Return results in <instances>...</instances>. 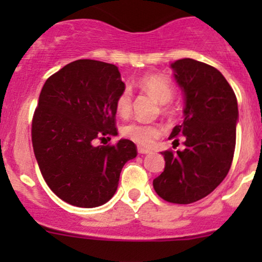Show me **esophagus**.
<instances>
[{
  "label": "esophagus",
  "mask_w": 262,
  "mask_h": 262,
  "mask_svg": "<svg viewBox=\"0 0 262 262\" xmlns=\"http://www.w3.org/2000/svg\"><path fill=\"white\" fill-rule=\"evenodd\" d=\"M138 153H141V155H147V153H150V150L144 147H138Z\"/></svg>",
  "instance_id": "obj_1"
}]
</instances>
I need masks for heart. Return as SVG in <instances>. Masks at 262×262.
<instances>
[{"label": "heart", "mask_w": 262, "mask_h": 262, "mask_svg": "<svg viewBox=\"0 0 262 262\" xmlns=\"http://www.w3.org/2000/svg\"><path fill=\"white\" fill-rule=\"evenodd\" d=\"M138 86L143 91L148 92L156 101L165 105L171 101L173 96V86L167 77L157 73H148L138 80ZM116 112L119 115L126 116L132 110V95L129 90H124L116 99ZM123 134L136 143L142 146H149L156 138L161 136L162 128L157 124L144 123L141 120H134L128 123L121 129Z\"/></svg>", "instance_id": "b5f03b06"}]
</instances>
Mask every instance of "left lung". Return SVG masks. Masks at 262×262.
I'll return each mask as SVG.
<instances>
[{
    "instance_id": "1",
    "label": "left lung",
    "mask_w": 262,
    "mask_h": 262,
    "mask_svg": "<svg viewBox=\"0 0 262 262\" xmlns=\"http://www.w3.org/2000/svg\"><path fill=\"white\" fill-rule=\"evenodd\" d=\"M173 78L184 94V121L170 139L185 149L162 152L165 170L153 180L158 196L175 204L203 199L224 180L236 147L238 106L224 76L209 64L184 58L171 63Z\"/></svg>"
}]
</instances>
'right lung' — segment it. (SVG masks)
<instances>
[{"mask_svg":"<svg viewBox=\"0 0 262 262\" xmlns=\"http://www.w3.org/2000/svg\"><path fill=\"white\" fill-rule=\"evenodd\" d=\"M125 90L118 67L78 59L50 76L31 126L34 155L47 185L63 202L95 208L114 196L123 166L137 156L129 139L94 146L116 136V99Z\"/></svg>","mask_w":262,"mask_h":262,"instance_id":"obj_1","label":"right lung"}]
</instances>
